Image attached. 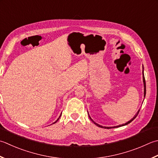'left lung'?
<instances>
[{
    "instance_id": "left-lung-1",
    "label": "left lung",
    "mask_w": 158,
    "mask_h": 158,
    "mask_svg": "<svg viewBox=\"0 0 158 158\" xmlns=\"http://www.w3.org/2000/svg\"><path fill=\"white\" fill-rule=\"evenodd\" d=\"M143 83H144V97H145V95H146V82H145V79H144V70H143ZM139 112H140V110H139L138 111V112H137V114H135V115L134 116V118H133L132 119H131L130 120H129V121H128L127 123H125V124H123V125H118V126H114V127H103V126H101V125H99L98 124H97V123H96L94 121H93V120H92V118H91V117L89 116V118H90V120H92V122H93L94 124L97 125V126H98L99 127H102V128H105V129H111V128H115V127H122V126H124V125H128L129 123H130L132 120H134L135 118H136V116H138V113H139Z\"/></svg>"
}]
</instances>
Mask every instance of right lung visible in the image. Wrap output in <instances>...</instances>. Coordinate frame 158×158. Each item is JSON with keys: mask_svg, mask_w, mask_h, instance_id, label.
Wrapping results in <instances>:
<instances>
[{"mask_svg": "<svg viewBox=\"0 0 158 158\" xmlns=\"http://www.w3.org/2000/svg\"><path fill=\"white\" fill-rule=\"evenodd\" d=\"M61 115H60V117H59V118H58V119H57V120H56V121H55V123H56V122H57V120H59V118H60V116H61Z\"/></svg>", "mask_w": 158, "mask_h": 158, "instance_id": "obj_1", "label": "right lung"}]
</instances>
